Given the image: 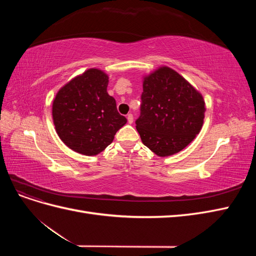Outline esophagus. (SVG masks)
<instances>
[{
    "instance_id": "34e87169",
    "label": "esophagus",
    "mask_w": 256,
    "mask_h": 256,
    "mask_svg": "<svg viewBox=\"0 0 256 256\" xmlns=\"http://www.w3.org/2000/svg\"><path fill=\"white\" fill-rule=\"evenodd\" d=\"M127 120H128V122H129V124H132V122H134V115L131 114V113L128 114V115H127Z\"/></svg>"
}]
</instances>
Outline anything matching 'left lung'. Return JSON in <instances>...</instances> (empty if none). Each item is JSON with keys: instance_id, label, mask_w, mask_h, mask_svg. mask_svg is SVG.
I'll return each instance as SVG.
<instances>
[{"instance_id": "1", "label": "left lung", "mask_w": 256, "mask_h": 256, "mask_svg": "<svg viewBox=\"0 0 256 256\" xmlns=\"http://www.w3.org/2000/svg\"><path fill=\"white\" fill-rule=\"evenodd\" d=\"M136 130L160 157L184 150L200 134L206 111L203 96L184 78L164 66L144 76Z\"/></svg>"}]
</instances>
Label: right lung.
<instances>
[{"label":"right lung","instance_id":"add662e5","mask_svg":"<svg viewBox=\"0 0 256 256\" xmlns=\"http://www.w3.org/2000/svg\"><path fill=\"white\" fill-rule=\"evenodd\" d=\"M108 83L106 74L90 68L65 84L53 100L56 134L69 148L85 156L104 150L127 122L108 94Z\"/></svg>","mask_w":256,"mask_h":256}]
</instances>
